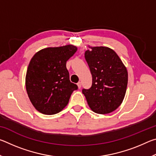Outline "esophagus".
<instances>
[{
	"label": "esophagus",
	"instance_id": "34e87169",
	"mask_svg": "<svg viewBox=\"0 0 156 156\" xmlns=\"http://www.w3.org/2000/svg\"><path fill=\"white\" fill-rule=\"evenodd\" d=\"M77 85H78L79 89L81 88V83H80V82H78V83H77Z\"/></svg>",
	"mask_w": 156,
	"mask_h": 156
}]
</instances>
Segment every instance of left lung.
I'll use <instances>...</instances> for the list:
<instances>
[{
    "label": "left lung",
    "instance_id": "8db88e82",
    "mask_svg": "<svg viewBox=\"0 0 156 156\" xmlns=\"http://www.w3.org/2000/svg\"><path fill=\"white\" fill-rule=\"evenodd\" d=\"M84 57L92 75V85L83 89L94 112L106 114L115 111L125 98L128 73L117 54L107 47H89Z\"/></svg>",
    "mask_w": 156,
    "mask_h": 156
}]
</instances>
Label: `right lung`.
Masks as SVG:
<instances>
[{"instance_id":"1","label":"right lung","mask_w":156,"mask_h":156,"mask_svg":"<svg viewBox=\"0 0 156 156\" xmlns=\"http://www.w3.org/2000/svg\"><path fill=\"white\" fill-rule=\"evenodd\" d=\"M77 51L72 44L47 47L31 59L25 78L29 98L35 109L43 114L59 113L67 106L78 86L69 80L66 62Z\"/></svg>"}]
</instances>
